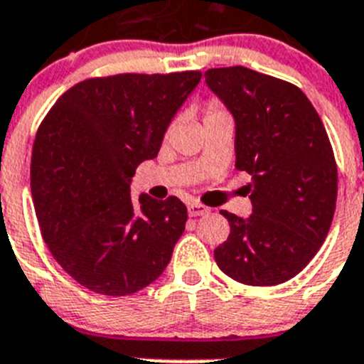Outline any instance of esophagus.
I'll list each match as a JSON object with an SVG mask.
<instances>
[{
  "instance_id": "1",
  "label": "esophagus",
  "mask_w": 364,
  "mask_h": 364,
  "mask_svg": "<svg viewBox=\"0 0 364 364\" xmlns=\"http://www.w3.org/2000/svg\"><path fill=\"white\" fill-rule=\"evenodd\" d=\"M188 211H189V217H202V215H208L210 213V208L204 204H200V202H191V204L188 205Z\"/></svg>"
}]
</instances>
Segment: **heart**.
Segmentation results:
<instances>
[{
  "label": "heart",
  "mask_w": 364,
  "mask_h": 364,
  "mask_svg": "<svg viewBox=\"0 0 364 364\" xmlns=\"http://www.w3.org/2000/svg\"><path fill=\"white\" fill-rule=\"evenodd\" d=\"M215 117H228V111L222 107L218 100H210L208 107H205V118H215Z\"/></svg>",
  "instance_id": "1"
}]
</instances>
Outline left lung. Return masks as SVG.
I'll use <instances>...</instances> for the list:
<instances>
[{"mask_svg":"<svg viewBox=\"0 0 364 364\" xmlns=\"http://www.w3.org/2000/svg\"><path fill=\"white\" fill-rule=\"evenodd\" d=\"M204 76L235 118V167L252 176L253 213L220 211L230 237L215 260L242 284H282L306 268L332 226L337 164L330 138L294 83L240 65Z\"/></svg>","mask_w":364,"mask_h":364,"instance_id":"left-lung-1","label":"left lung"}]
</instances>
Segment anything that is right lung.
I'll return each instance as SVG.
<instances>
[{
  "label": "right lung",
  "instance_id": "1",
  "mask_svg": "<svg viewBox=\"0 0 364 364\" xmlns=\"http://www.w3.org/2000/svg\"><path fill=\"white\" fill-rule=\"evenodd\" d=\"M200 70L89 78L56 100L32 147L31 191L50 255L95 294L124 297L162 275L186 230L176 197L140 195L131 178L159 154L164 133Z\"/></svg>",
  "mask_w": 364,
  "mask_h": 364
}]
</instances>
